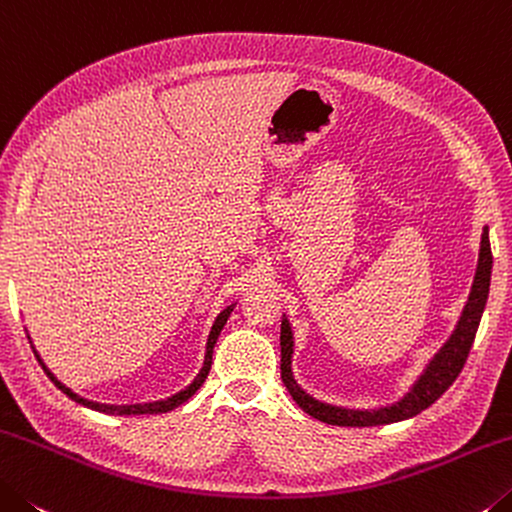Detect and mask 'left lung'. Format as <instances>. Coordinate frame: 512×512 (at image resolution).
I'll return each instance as SVG.
<instances>
[{"label": "left lung", "mask_w": 512, "mask_h": 512, "mask_svg": "<svg viewBox=\"0 0 512 512\" xmlns=\"http://www.w3.org/2000/svg\"><path fill=\"white\" fill-rule=\"evenodd\" d=\"M490 276H492V251H490V238H488V226L481 233V249H479V265H476L474 283L469 290L467 304L460 313V320L456 324L454 333L449 335V340L438 349L429 365L424 367V372L417 376V381L410 385V390L404 397L390 406L372 408V410H356V408H342L331 406L324 401L313 399L308 392L299 388V383L292 376V354H295V338H292V326L288 317L283 315L281 320V379L286 385L290 397L297 401L301 410H306L308 415L315 417L324 424L333 426H381L408 420V417L420 415L422 410L435 404L442 395H445L451 383L458 379L460 370H463L465 360L472 349L474 335L479 331L483 308L488 304V292H490Z\"/></svg>", "instance_id": "8db88e82"}]
</instances>
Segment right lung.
I'll list each match as a JSON object with an SVG mask.
<instances>
[{
  "instance_id": "right-lung-1",
  "label": "right lung",
  "mask_w": 512,
  "mask_h": 512,
  "mask_svg": "<svg viewBox=\"0 0 512 512\" xmlns=\"http://www.w3.org/2000/svg\"><path fill=\"white\" fill-rule=\"evenodd\" d=\"M233 306H236V304L226 306L224 311L215 317V322H213V326H211V333H208V342H206L204 367H201L199 374L195 376V381H192V383L188 385V388H183L181 392H177V395H172V397H167V399H158V401H149V404H127V406H115V404H99V401L83 399V397H79V395H77V392H72L70 388H67V385H63L61 381L56 379V376H54L52 372L47 370V365L43 363V358L38 356V351H36V349H33V354H36L38 363L43 365L45 374L49 376V379H52V383L56 385V388L61 390L63 395L70 397L72 401H77V404H81V406L92 408V410H99V413H106V415H156V413H167V410H174L177 406H181L183 401H188V399H190L192 395H195V392L201 388V383L206 381L208 372H211V363H213V347H215V342H217V335H220V331L224 329L226 320H229V315H231V311H233ZM29 340H31V338H29Z\"/></svg>"
}]
</instances>
